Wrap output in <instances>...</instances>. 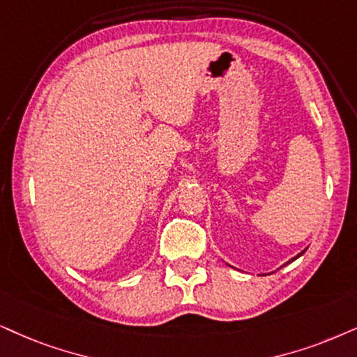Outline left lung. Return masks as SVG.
<instances>
[{
	"label": "left lung",
	"instance_id": "8db88e82",
	"mask_svg": "<svg viewBox=\"0 0 357 357\" xmlns=\"http://www.w3.org/2000/svg\"><path fill=\"white\" fill-rule=\"evenodd\" d=\"M301 254H303V252H301ZM301 254H298V255H296V257H295V259H298V257H300ZM295 259H293V260H295Z\"/></svg>",
	"mask_w": 357,
	"mask_h": 357
}]
</instances>
